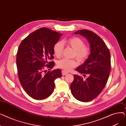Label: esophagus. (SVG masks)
I'll return each instance as SVG.
<instances>
[{
  "label": "esophagus",
  "instance_id": "obj_1",
  "mask_svg": "<svg viewBox=\"0 0 126 126\" xmlns=\"http://www.w3.org/2000/svg\"><path fill=\"white\" fill-rule=\"evenodd\" d=\"M62 74L63 76H65V75H66L68 74V72H67L66 71H65V70H62Z\"/></svg>",
  "mask_w": 126,
  "mask_h": 126
}]
</instances>
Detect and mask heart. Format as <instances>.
I'll return each instance as SVG.
<instances>
[{"instance_id":"heart-1","label":"heart","mask_w":126,"mask_h":126,"mask_svg":"<svg viewBox=\"0 0 126 126\" xmlns=\"http://www.w3.org/2000/svg\"><path fill=\"white\" fill-rule=\"evenodd\" d=\"M63 43H66L75 50V56L79 61L83 62L88 57L89 55V49L85 46L84 42L78 37H72L65 40ZM64 45L63 42H57L54 46L55 55L60 57L62 54ZM77 65V62L74 59H62L57 63L58 67L66 71H70Z\"/></svg>"}]
</instances>
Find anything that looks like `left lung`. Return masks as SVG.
I'll return each mask as SVG.
<instances>
[{
    "instance_id": "left-lung-1",
    "label": "left lung",
    "mask_w": 126,
    "mask_h": 126,
    "mask_svg": "<svg viewBox=\"0 0 126 126\" xmlns=\"http://www.w3.org/2000/svg\"><path fill=\"white\" fill-rule=\"evenodd\" d=\"M75 34H80L87 40L90 53L83 64L76 68L83 76L88 75V77L84 80L74 75L70 89L72 95L77 100L88 102L100 94L107 84L111 71L110 53L104 41L92 31L81 30Z\"/></svg>"
}]
</instances>
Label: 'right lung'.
Segmentation results:
<instances>
[{"mask_svg": "<svg viewBox=\"0 0 126 126\" xmlns=\"http://www.w3.org/2000/svg\"><path fill=\"white\" fill-rule=\"evenodd\" d=\"M62 35L42 28L26 37L19 46L16 64L19 81L26 94L35 100L50 96L54 90L55 80L62 76L60 69H45L49 70L54 66L55 63H48V60L54 58V46Z\"/></svg>", "mask_w": 126, "mask_h": 126, "instance_id": "obj_1", "label": "right lung"}]
</instances>
